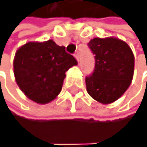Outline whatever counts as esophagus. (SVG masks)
<instances>
[{
    "label": "esophagus",
    "instance_id": "34e87169",
    "mask_svg": "<svg viewBox=\"0 0 147 147\" xmlns=\"http://www.w3.org/2000/svg\"><path fill=\"white\" fill-rule=\"evenodd\" d=\"M74 57L76 58V59H77V61L79 62V52H76L75 55H74Z\"/></svg>",
    "mask_w": 147,
    "mask_h": 147
}]
</instances>
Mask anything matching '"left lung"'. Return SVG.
<instances>
[{
  "mask_svg": "<svg viewBox=\"0 0 147 147\" xmlns=\"http://www.w3.org/2000/svg\"><path fill=\"white\" fill-rule=\"evenodd\" d=\"M88 47L95 55V66L86 78V90L94 100L111 104L127 90L134 75L135 58L131 48L115 37L93 38Z\"/></svg>",
  "mask_w": 147,
  "mask_h": 147,
  "instance_id": "1",
  "label": "left lung"
}]
</instances>
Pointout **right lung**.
<instances>
[{"label":"right lung","instance_id":"1","mask_svg":"<svg viewBox=\"0 0 147 147\" xmlns=\"http://www.w3.org/2000/svg\"><path fill=\"white\" fill-rule=\"evenodd\" d=\"M78 62L53 40L28 42L16 51L13 61L17 85L28 98L39 104L54 100L61 92L65 72Z\"/></svg>","mask_w":147,"mask_h":147}]
</instances>
